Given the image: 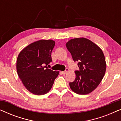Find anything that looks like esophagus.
Segmentation results:
<instances>
[{
    "label": "esophagus",
    "mask_w": 121,
    "mask_h": 121,
    "mask_svg": "<svg viewBox=\"0 0 121 121\" xmlns=\"http://www.w3.org/2000/svg\"><path fill=\"white\" fill-rule=\"evenodd\" d=\"M68 70H69L68 69H66V70L65 71H64V72H62V74H67V73L68 72Z\"/></svg>",
    "instance_id": "1"
}]
</instances>
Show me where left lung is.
Wrapping results in <instances>:
<instances>
[{
  "instance_id": "1",
  "label": "left lung",
  "mask_w": 121,
  "mask_h": 121,
  "mask_svg": "<svg viewBox=\"0 0 121 121\" xmlns=\"http://www.w3.org/2000/svg\"><path fill=\"white\" fill-rule=\"evenodd\" d=\"M74 62H78L79 70L75 71L76 78L69 82L73 91L86 95L95 90L105 75L106 63L102 49L84 37L71 39L66 43Z\"/></svg>"
}]
</instances>
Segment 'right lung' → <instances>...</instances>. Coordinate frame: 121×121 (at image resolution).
<instances>
[{
	"mask_svg": "<svg viewBox=\"0 0 121 121\" xmlns=\"http://www.w3.org/2000/svg\"><path fill=\"white\" fill-rule=\"evenodd\" d=\"M54 45L55 41L52 39H41L26 46L18 55V75L26 89L35 95L47 94L59 75V71L47 67L52 62L51 53Z\"/></svg>",
	"mask_w": 121,
	"mask_h": 121,
	"instance_id": "obj_1",
	"label": "right lung"
}]
</instances>
